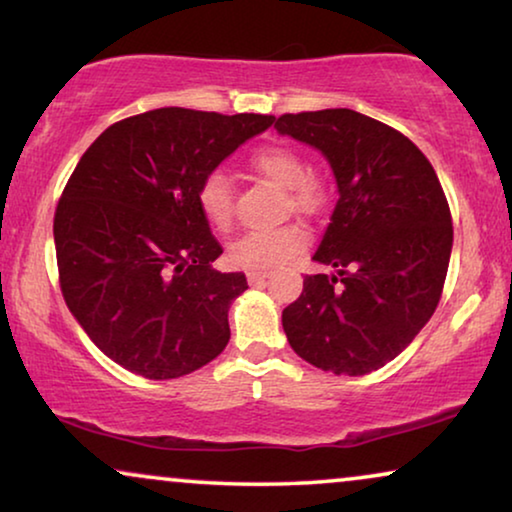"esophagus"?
<instances>
[{"instance_id": "obj_1", "label": "esophagus", "mask_w": 512, "mask_h": 512, "mask_svg": "<svg viewBox=\"0 0 512 512\" xmlns=\"http://www.w3.org/2000/svg\"><path fill=\"white\" fill-rule=\"evenodd\" d=\"M266 278H269V273H266V271H248V283L255 285V287L264 285Z\"/></svg>"}]
</instances>
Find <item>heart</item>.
<instances>
[{
	"label": "heart",
	"instance_id": "heart-1",
	"mask_svg": "<svg viewBox=\"0 0 512 512\" xmlns=\"http://www.w3.org/2000/svg\"><path fill=\"white\" fill-rule=\"evenodd\" d=\"M250 167L271 183L287 190L292 211L313 215L325 206V185L306 174V160L297 148L264 146L250 155ZM197 206L215 229H229L234 222V190L222 171H208L197 187ZM306 246V232L297 225L253 229L229 243L227 257L239 269L266 271L280 266Z\"/></svg>",
	"mask_w": 512,
	"mask_h": 512
}]
</instances>
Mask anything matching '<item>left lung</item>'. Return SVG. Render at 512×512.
<instances>
[{"label": "left lung", "mask_w": 512, "mask_h": 512, "mask_svg": "<svg viewBox=\"0 0 512 512\" xmlns=\"http://www.w3.org/2000/svg\"><path fill=\"white\" fill-rule=\"evenodd\" d=\"M280 134L318 148L338 201L313 259L336 273L304 278L283 311L292 350L336 376L392 362L434 315L452 250L450 206L434 167L397 129L350 109L285 113Z\"/></svg>", "instance_id": "1"}]
</instances>
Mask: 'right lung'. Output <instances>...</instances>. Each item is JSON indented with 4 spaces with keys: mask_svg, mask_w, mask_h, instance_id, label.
Here are the masks:
<instances>
[{
    "mask_svg": "<svg viewBox=\"0 0 512 512\" xmlns=\"http://www.w3.org/2000/svg\"><path fill=\"white\" fill-rule=\"evenodd\" d=\"M273 115L155 109L115 122L85 150L55 208L62 297L92 343L150 380L201 369L229 343L248 290L197 206L208 171Z\"/></svg>",
    "mask_w": 512,
    "mask_h": 512,
    "instance_id": "1",
    "label": "right lung"
}]
</instances>
